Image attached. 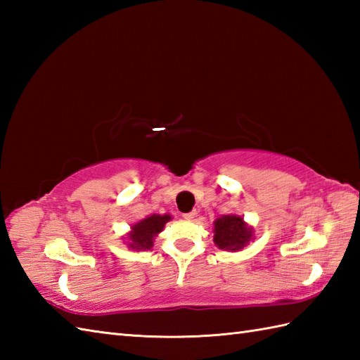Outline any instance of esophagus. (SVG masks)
<instances>
[{
    "label": "esophagus",
    "mask_w": 360,
    "mask_h": 360,
    "mask_svg": "<svg viewBox=\"0 0 360 360\" xmlns=\"http://www.w3.org/2000/svg\"><path fill=\"white\" fill-rule=\"evenodd\" d=\"M182 217H184L186 219H193V218L196 217V210H192V212H188V213H184V215H182Z\"/></svg>",
    "instance_id": "obj_1"
}]
</instances>
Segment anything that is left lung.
<instances>
[{"label": "left lung", "instance_id": "1", "mask_svg": "<svg viewBox=\"0 0 360 360\" xmlns=\"http://www.w3.org/2000/svg\"><path fill=\"white\" fill-rule=\"evenodd\" d=\"M213 224V241L223 250H240L254 240V231L240 215H223Z\"/></svg>", "mask_w": 360, "mask_h": 360}]
</instances>
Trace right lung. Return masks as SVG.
<instances>
[{"instance_id": "1", "label": "right lung", "mask_w": 360, "mask_h": 360, "mask_svg": "<svg viewBox=\"0 0 360 360\" xmlns=\"http://www.w3.org/2000/svg\"><path fill=\"white\" fill-rule=\"evenodd\" d=\"M172 219V217L168 215H151L141 219L139 223H136L131 227V232L128 233V248H131L134 250H148L153 246V240L155 236L162 232L164 226Z\"/></svg>"}]
</instances>
